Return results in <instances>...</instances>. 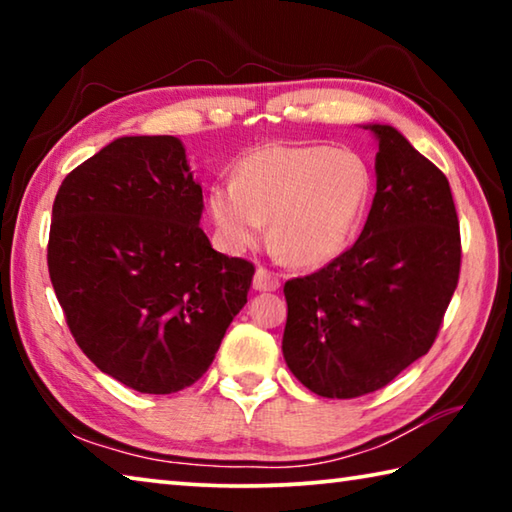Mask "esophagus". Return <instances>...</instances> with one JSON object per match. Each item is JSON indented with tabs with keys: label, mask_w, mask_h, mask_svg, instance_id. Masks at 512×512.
I'll return each mask as SVG.
<instances>
[{
	"label": "esophagus",
	"mask_w": 512,
	"mask_h": 512,
	"mask_svg": "<svg viewBox=\"0 0 512 512\" xmlns=\"http://www.w3.org/2000/svg\"><path fill=\"white\" fill-rule=\"evenodd\" d=\"M253 289L255 291H275V289H280V280H277V275L268 271V268L259 266L255 271Z\"/></svg>",
	"instance_id": "1"
}]
</instances>
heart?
Masks as SVG:
<instances>
[{
    "mask_svg": "<svg viewBox=\"0 0 512 512\" xmlns=\"http://www.w3.org/2000/svg\"><path fill=\"white\" fill-rule=\"evenodd\" d=\"M372 196V171L352 149L271 144L212 185L207 212L228 253L255 246L271 221L273 244L298 266H323L357 235Z\"/></svg>",
    "mask_w": 512,
    "mask_h": 512,
    "instance_id": "1",
    "label": "heart"
}]
</instances>
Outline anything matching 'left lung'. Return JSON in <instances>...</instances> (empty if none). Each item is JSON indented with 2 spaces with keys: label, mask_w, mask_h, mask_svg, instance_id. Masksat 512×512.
<instances>
[{
  "label": "left lung",
  "mask_w": 512,
  "mask_h": 512,
  "mask_svg": "<svg viewBox=\"0 0 512 512\" xmlns=\"http://www.w3.org/2000/svg\"><path fill=\"white\" fill-rule=\"evenodd\" d=\"M377 137V192L354 246L284 284L282 352L311 393L352 400L379 391L424 357L461 273L452 189L393 126Z\"/></svg>",
  "instance_id": "8db88e82"
}]
</instances>
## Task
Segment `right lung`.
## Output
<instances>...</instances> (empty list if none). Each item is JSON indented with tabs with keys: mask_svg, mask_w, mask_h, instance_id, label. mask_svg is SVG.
Wrapping results in <instances>:
<instances>
[{
	"mask_svg": "<svg viewBox=\"0 0 512 512\" xmlns=\"http://www.w3.org/2000/svg\"><path fill=\"white\" fill-rule=\"evenodd\" d=\"M201 214L203 189L171 135L119 137L56 194L47 264L69 332L133 391L192 386L248 302L255 266L216 253Z\"/></svg>",
	"mask_w": 512,
	"mask_h": 512,
	"instance_id": "right-lung-1",
	"label": "right lung"
}]
</instances>
